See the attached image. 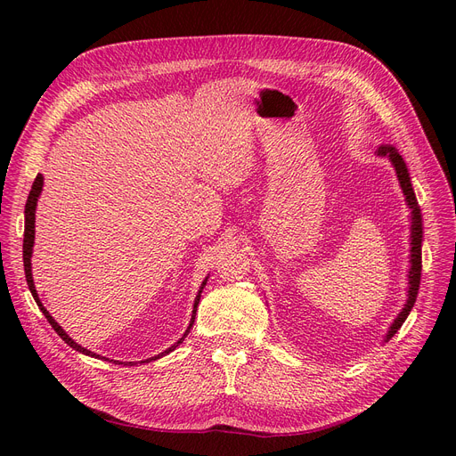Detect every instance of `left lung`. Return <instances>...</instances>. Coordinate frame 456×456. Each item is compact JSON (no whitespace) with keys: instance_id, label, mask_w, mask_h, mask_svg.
Here are the masks:
<instances>
[{"instance_id":"1","label":"left lung","mask_w":456,"mask_h":456,"mask_svg":"<svg viewBox=\"0 0 456 456\" xmlns=\"http://www.w3.org/2000/svg\"><path fill=\"white\" fill-rule=\"evenodd\" d=\"M379 157H387L394 170L395 175L399 179V186L403 190V196L406 205L411 208V270H409V290H406V303L401 308V313L397 314V318L394 320V323L390 325L385 342H390L395 332L401 329V325L404 323V320L409 318L411 310L416 303L418 297V290H419V281H421V242H423V222H421V210L414 194V188H412V181H411V174H409V167H406L403 157L399 155V151L394 146H379L375 151Z\"/></svg>"}]
</instances>
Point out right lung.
I'll return each mask as SVG.
<instances>
[{
    "instance_id": "add662e5",
    "label": "right lung",
    "mask_w": 456,
    "mask_h": 456,
    "mask_svg": "<svg viewBox=\"0 0 456 456\" xmlns=\"http://www.w3.org/2000/svg\"><path fill=\"white\" fill-rule=\"evenodd\" d=\"M42 186H44V177L38 174V175H37V179H35V183H33V186H31L29 198H28V203H26V231H23V270H26V281H28V286H29V290H31V294H33V297H35V301H37L38 308L42 310V314L45 316V320L50 322V325L55 329V332L59 334V337H61V338H62V340H64L71 349H76V351H79V353H83V354H88V356H94V358H103V361H109L107 356L95 354V353H92V351L85 349L83 346H79L76 340H71V338L68 337V334H66V330H64V329H62V327L53 320V316H52L50 313H47L45 306L42 305V301H40V297H38V294H37L35 282H33V272H31V256H33V246H35V210H37V203H38V198H40ZM207 279H208V277H205V281H203V282H201V286H200L198 296H196V299H194V310H191V318H190V323H188V327H186V330H184L183 337H181V338H179L172 347H167L166 351H162V353H159V354H155V356H151V358H146V361H140V364H146V362L157 361V358H162L164 354L172 353L179 344H183V340L186 338V334L190 332L191 325H194L196 313H198V305H200V299H201V292H203L205 284H207ZM114 362H118V364H124V366H133V362H119V361H114Z\"/></svg>"
}]
</instances>
